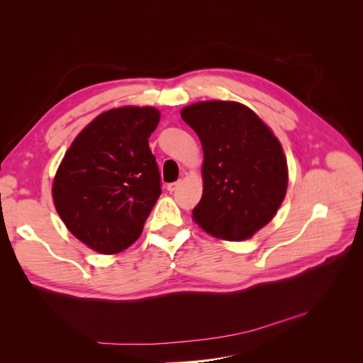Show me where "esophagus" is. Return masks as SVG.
<instances>
[{"mask_svg":"<svg viewBox=\"0 0 363 363\" xmlns=\"http://www.w3.org/2000/svg\"><path fill=\"white\" fill-rule=\"evenodd\" d=\"M179 186H180V182H175V183H169V184L167 186V189H168L169 192H174L175 189H177V188H179Z\"/></svg>","mask_w":363,"mask_h":363,"instance_id":"esophagus-1","label":"esophagus"}]
</instances>
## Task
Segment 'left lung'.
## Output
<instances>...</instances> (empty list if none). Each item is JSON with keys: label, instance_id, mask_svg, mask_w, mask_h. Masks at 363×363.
Returning <instances> with one entry per match:
<instances>
[{"label": "left lung", "instance_id": "obj_1", "mask_svg": "<svg viewBox=\"0 0 363 363\" xmlns=\"http://www.w3.org/2000/svg\"><path fill=\"white\" fill-rule=\"evenodd\" d=\"M203 147V196L192 219L216 239L247 240L276 216L288 162L272 130L245 104L200 101L180 112Z\"/></svg>", "mask_w": 363, "mask_h": 363}]
</instances>
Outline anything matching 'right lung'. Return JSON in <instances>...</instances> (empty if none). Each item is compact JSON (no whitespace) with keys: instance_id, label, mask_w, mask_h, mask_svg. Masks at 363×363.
Instances as JSON below:
<instances>
[{"instance_id":"obj_1","label":"right lung","mask_w":363,"mask_h":363,"mask_svg":"<svg viewBox=\"0 0 363 363\" xmlns=\"http://www.w3.org/2000/svg\"><path fill=\"white\" fill-rule=\"evenodd\" d=\"M160 112L123 106L94 118L65 152L52 201L69 232L100 255H116L140 236L160 196L148 138Z\"/></svg>"}]
</instances>
